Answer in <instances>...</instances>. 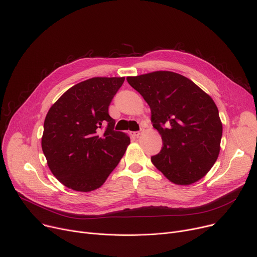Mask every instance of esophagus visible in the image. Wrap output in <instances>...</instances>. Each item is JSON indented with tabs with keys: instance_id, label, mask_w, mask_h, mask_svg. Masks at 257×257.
I'll use <instances>...</instances> for the list:
<instances>
[{
	"instance_id": "esophagus-1",
	"label": "esophagus",
	"mask_w": 257,
	"mask_h": 257,
	"mask_svg": "<svg viewBox=\"0 0 257 257\" xmlns=\"http://www.w3.org/2000/svg\"><path fill=\"white\" fill-rule=\"evenodd\" d=\"M140 135H141V131L140 132H133L132 133V136H134V137H137V138L139 137Z\"/></svg>"
}]
</instances>
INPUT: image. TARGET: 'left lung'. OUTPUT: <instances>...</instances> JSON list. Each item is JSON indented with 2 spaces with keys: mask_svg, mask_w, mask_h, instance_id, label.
<instances>
[{
  "mask_svg": "<svg viewBox=\"0 0 257 257\" xmlns=\"http://www.w3.org/2000/svg\"><path fill=\"white\" fill-rule=\"evenodd\" d=\"M152 111L163 147L152 162L170 182L187 186L201 179L220 153L222 122L215 101L184 75L154 71L127 77Z\"/></svg>",
  "mask_w": 257,
  "mask_h": 257,
  "instance_id": "left-lung-1",
  "label": "left lung"
}]
</instances>
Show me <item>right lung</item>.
Instances as JSON below:
<instances>
[{
    "label": "right lung",
    "instance_id": "right-lung-1",
    "mask_svg": "<svg viewBox=\"0 0 257 257\" xmlns=\"http://www.w3.org/2000/svg\"><path fill=\"white\" fill-rule=\"evenodd\" d=\"M124 78H92L69 88L49 110L41 138L49 168L65 187L90 192L115 169L131 143L114 131L109 105ZM106 126L101 132L100 128Z\"/></svg>",
    "mask_w": 257,
    "mask_h": 257
}]
</instances>
